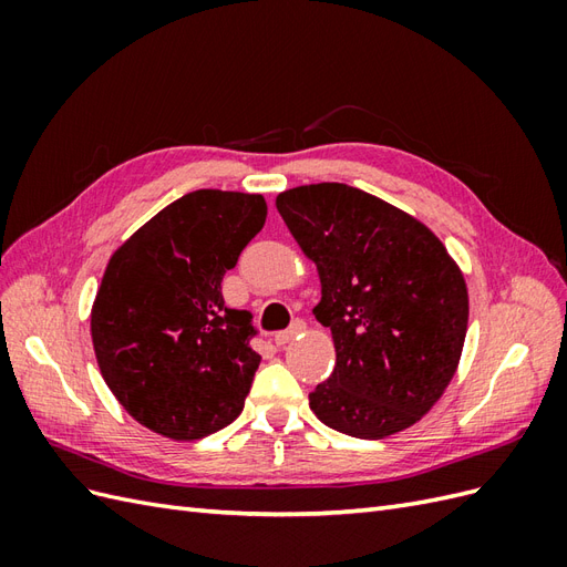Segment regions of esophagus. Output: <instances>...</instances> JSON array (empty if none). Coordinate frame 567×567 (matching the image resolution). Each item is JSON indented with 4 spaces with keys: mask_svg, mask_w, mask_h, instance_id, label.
<instances>
[{
    "mask_svg": "<svg viewBox=\"0 0 567 567\" xmlns=\"http://www.w3.org/2000/svg\"><path fill=\"white\" fill-rule=\"evenodd\" d=\"M305 331V321H300V319H296L293 323L288 326L286 331H279L277 336H274V342H277V346H286V342H290L293 340L296 336H300Z\"/></svg>",
    "mask_w": 567,
    "mask_h": 567,
    "instance_id": "esophagus-1",
    "label": "esophagus"
}]
</instances>
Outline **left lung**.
I'll list each match as a JSON object with an SVG mask.
<instances>
[{"mask_svg":"<svg viewBox=\"0 0 567 567\" xmlns=\"http://www.w3.org/2000/svg\"><path fill=\"white\" fill-rule=\"evenodd\" d=\"M277 210L317 265L315 317L336 346L333 373L310 392V409L359 440L414 425L454 379L466 340L458 265L416 217L348 184L288 188Z\"/></svg>","mask_w":567,"mask_h":567,"instance_id":"obj_1","label":"left lung"}]
</instances>
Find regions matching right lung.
Instances as JSON below:
<instances>
[{"label": "right lung", "instance_id": "obj_1", "mask_svg": "<svg viewBox=\"0 0 567 567\" xmlns=\"http://www.w3.org/2000/svg\"><path fill=\"white\" fill-rule=\"evenodd\" d=\"M265 219L260 194L198 188L111 255L92 305L94 354L148 431L200 440L244 411L260 354L252 315L229 310L221 279Z\"/></svg>", "mask_w": 567, "mask_h": 567}]
</instances>
